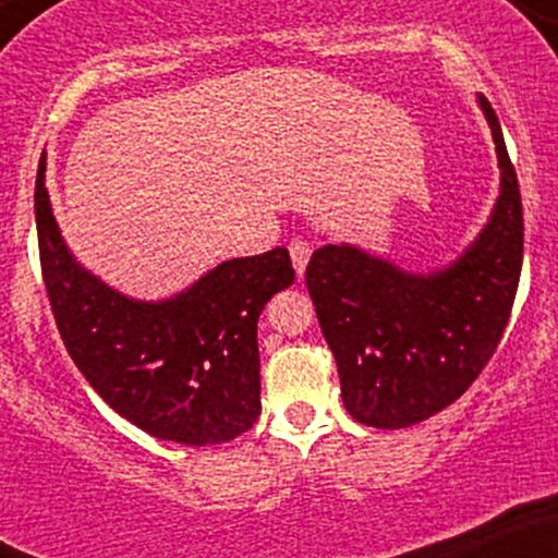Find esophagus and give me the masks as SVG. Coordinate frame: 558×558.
<instances>
[{
    "instance_id": "obj_1",
    "label": "esophagus",
    "mask_w": 558,
    "mask_h": 558,
    "mask_svg": "<svg viewBox=\"0 0 558 558\" xmlns=\"http://www.w3.org/2000/svg\"><path fill=\"white\" fill-rule=\"evenodd\" d=\"M288 252H291L293 270H296V275H304L306 265H310L312 252H315V243H310L306 239H293L291 246H288Z\"/></svg>"
}]
</instances>
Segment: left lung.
Returning <instances> with one entry per match:
<instances>
[{
	"instance_id": "left-lung-1",
	"label": "left lung",
	"mask_w": 558,
	"mask_h": 558,
	"mask_svg": "<svg viewBox=\"0 0 558 558\" xmlns=\"http://www.w3.org/2000/svg\"><path fill=\"white\" fill-rule=\"evenodd\" d=\"M501 191L490 220L448 267L409 272L351 243H325L306 267L345 412L383 430L417 425L475 383L501 341L522 272V198L501 125L483 94Z\"/></svg>"
}]
</instances>
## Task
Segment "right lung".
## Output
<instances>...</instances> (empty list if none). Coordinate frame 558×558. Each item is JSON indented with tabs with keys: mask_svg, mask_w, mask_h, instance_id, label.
Masks as SVG:
<instances>
[{
	"mask_svg": "<svg viewBox=\"0 0 558 558\" xmlns=\"http://www.w3.org/2000/svg\"><path fill=\"white\" fill-rule=\"evenodd\" d=\"M38 162L36 228L44 286L75 367L120 417L185 446L246 433L262 412L257 323L293 283L288 248L220 262L162 301L123 296L75 262Z\"/></svg>",
	"mask_w": 558,
	"mask_h": 558,
	"instance_id": "add662e5",
	"label": "right lung"
}]
</instances>
